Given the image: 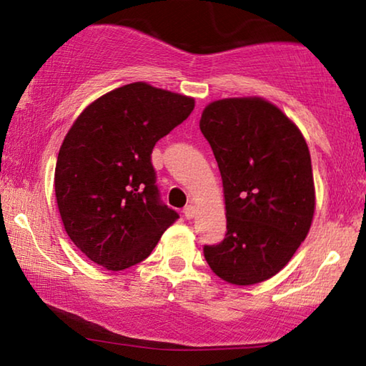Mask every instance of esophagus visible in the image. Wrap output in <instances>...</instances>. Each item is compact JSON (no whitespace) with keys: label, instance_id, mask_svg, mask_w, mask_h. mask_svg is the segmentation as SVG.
<instances>
[{"label":"esophagus","instance_id":"esophagus-1","mask_svg":"<svg viewBox=\"0 0 366 366\" xmlns=\"http://www.w3.org/2000/svg\"><path fill=\"white\" fill-rule=\"evenodd\" d=\"M184 216H185V219H192L195 216V207H192V205H187L184 208Z\"/></svg>","mask_w":366,"mask_h":366}]
</instances>
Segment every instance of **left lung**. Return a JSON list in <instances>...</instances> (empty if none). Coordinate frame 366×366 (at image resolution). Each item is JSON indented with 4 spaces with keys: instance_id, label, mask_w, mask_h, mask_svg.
Segmentation results:
<instances>
[{
    "instance_id": "8db88e82",
    "label": "left lung",
    "mask_w": 366,
    "mask_h": 366,
    "mask_svg": "<svg viewBox=\"0 0 366 366\" xmlns=\"http://www.w3.org/2000/svg\"><path fill=\"white\" fill-rule=\"evenodd\" d=\"M205 135L224 187L227 232L203 247L224 280L250 286L280 272L310 231L312 159L299 129L263 98H226L203 109Z\"/></svg>"
}]
</instances>
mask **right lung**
<instances>
[{"instance_id":"obj_1","label":"right lung","mask_w":366,"mask_h":366,"mask_svg":"<svg viewBox=\"0 0 366 366\" xmlns=\"http://www.w3.org/2000/svg\"><path fill=\"white\" fill-rule=\"evenodd\" d=\"M194 107V98L135 82L100 97L72 124L54 192L67 235L92 262L131 268L179 218L161 202L152 152Z\"/></svg>"}]
</instances>
